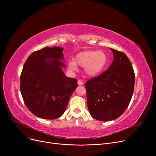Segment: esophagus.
<instances>
[{
	"mask_svg": "<svg viewBox=\"0 0 156 156\" xmlns=\"http://www.w3.org/2000/svg\"><path fill=\"white\" fill-rule=\"evenodd\" d=\"M78 84L79 85H83V83L82 81L79 80H78Z\"/></svg>",
	"mask_w": 156,
	"mask_h": 156,
	"instance_id": "obj_1",
	"label": "esophagus"
}]
</instances>
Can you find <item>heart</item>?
<instances>
[{
    "label": "heart",
    "instance_id": "1",
    "mask_svg": "<svg viewBox=\"0 0 156 156\" xmlns=\"http://www.w3.org/2000/svg\"><path fill=\"white\" fill-rule=\"evenodd\" d=\"M108 61V55L104 51H85L76 54L75 60H69L68 66L70 71H75L78 69V64L83 67L87 76H95L105 69Z\"/></svg>",
    "mask_w": 156,
    "mask_h": 156
}]
</instances>
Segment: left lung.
Masks as SVG:
<instances>
[{
    "label": "left lung",
    "instance_id": "8db88e82",
    "mask_svg": "<svg viewBox=\"0 0 156 156\" xmlns=\"http://www.w3.org/2000/svg\"><path fill=\"white\" fill-rule=\"evenodd\" d=\"M114 59L107 71L85 83L88 109L97 120L119 118L127 109L133 95L135 73L128 57L110 48Z\"/></svg>",
    "mask_w": 156,
    "mask_h": 156
}]
</instances>
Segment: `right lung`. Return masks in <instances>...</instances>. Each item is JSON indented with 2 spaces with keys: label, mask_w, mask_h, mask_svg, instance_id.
Segmentation results:
<instances>
[{
  "label": "right lung",
  "mask_w": 156,
  "mask_h": 156,
  "mask_svg": "<svg viewBox=\"0 0 156 156\" xmlns=\"http://www.w3.org/2000/svg\"><path fill=\"white\" fill-rule=\"evenodd\" d=\"M62 47H46L32 53L23 66L20 90L24 104L36 116L61 117L78 87L77 80L64 75Z\"/></svg>",
  "instance_id": "right-lung-1"
}]
</instances>
